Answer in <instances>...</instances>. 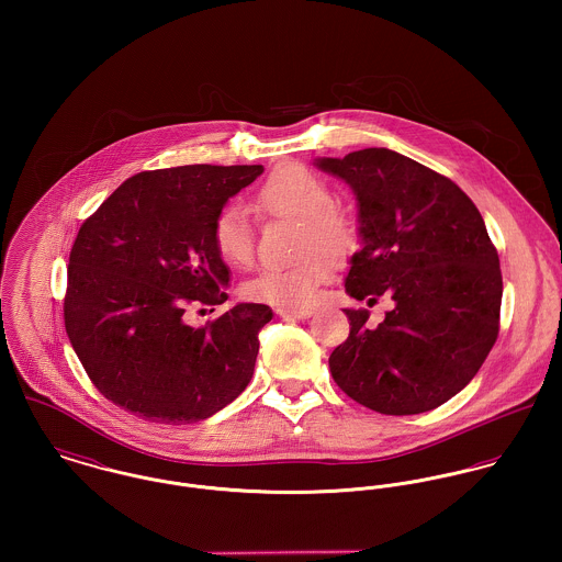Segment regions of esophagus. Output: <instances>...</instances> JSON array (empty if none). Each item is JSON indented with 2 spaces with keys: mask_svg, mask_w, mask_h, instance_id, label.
Returning a JSON list of instances; mask_svg holds the SVG:
<instances>
[{
  "mask_svg": "<svg viewBox=\"0 0 562 562\" xmlns=\"http://www.w3.org/2000/svg\"><path fill=\"white\" fill-rule=\"evenodd\" d=\"M277 314H279L283 321H305V318H310L314 312H312V310H285V307H281V310H277Z\"/></svg>",
  "mask_w": 562,
  "mask_h": 562,
  "instance_id": "1",
  "label": "esophagus"
}]
</instances>
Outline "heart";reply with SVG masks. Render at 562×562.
Returning <instances> with one entry per match:
<instances>
[{"mask_svg": "<svg viewBox=\"0 0 562 562\" xmlns=\"http://www.w3.org/2000/svg\"><path fill=\"white\" fill-rule=\"evenodd\" d=\"M255 207L266 216L301 221L299 252L305 255L294 266H266L244 285L241 294L257 303L285 310L307 307L322 283L333 274L335 259L346 257L357 246V227L335 207V194L326 179L303 164L277 166L255 192ZM212 241L223 261L246 266L255 252V236L246 212L227 205L212 225Z\"/></svg>", "mask_w": 562, "mask_h": 562, "instance_id": "heart-1", "label": "heart"}]
</instances>
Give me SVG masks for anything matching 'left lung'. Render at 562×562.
<instances>
[{"mask_svg":"<svg viewBox=\"0 0 562 562\" xmlns=\"http://www.w3.org/2000/svg\"><path fill=\"white\" fill-rule=\"evenodd\" d=\"M316 166L357 196L363 248L346 292L396 303L376 328L366 310H344L350 335L328 357L333 381L385 415L437 408L476 376L499 330L502 272L481 212L452 179L390 149Z\"/></svg>","mask_w":562,"mask_h":562,"instance_id":"left-lung-1","label":"left lung"}]
</instances>
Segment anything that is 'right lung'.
<instances>
[{
	"label": "right lung",
	"mask_w": 562,
	"mask_h": 562,
	"mask_svg": "<svg viewBox=\"0 0 562 562\" xmlns=\"http://www.w3.org/2000/svg\"><path fill=\"white\" fill-rule=\"evenodd\" d=\"M261 172V164L145 170L83 221L69 255L65 326L108 401L149 422L190 424L246 390L272 310L240 303L199 328L186 310L227 301L229 268L212 225Z\"/></svg>",
	"instance_id": "add662e5"
}]
</instances>
